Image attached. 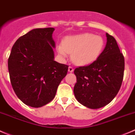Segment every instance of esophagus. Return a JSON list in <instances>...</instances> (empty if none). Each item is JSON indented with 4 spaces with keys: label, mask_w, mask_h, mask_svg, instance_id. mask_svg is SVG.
<instances>
[{
    "label": "esophagus",
    "mask_w": 135,
    "mask_h": 135,
    "mask_svg": "<svg viewBox=\"0 0 135 135\" xmlns=\"http://www.w3.org/2000/svg\"><path fill=\"white\" fill-rule=\"evenodd\" d=\"M68 71L70 72V73H71V72L73 71V68L71 67V66H69V68H68Z\"/></svg>",
    "instance_id": "esophagus-1"
}]
</instances>
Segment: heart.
<instances>
[{"label": "heart", "instance_id": "obj_1", "mask_svg": "<svg viewBox=\"0 0 135 135\" xmlns=\"http://www.w3.org/2000/svg\"><path fill=\"white\" fill-rule=\"evenodd\" d=\"M104 48V41L101 36L89 33L66 37L63 44L58 46V52L63 58L72 53L71 59L77 65H85L94 62Z\"/></svg>", "mask_w": 135, "mask_h": 135}]
</instances>
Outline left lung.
Segmentation results:
<instances>
[{
  "instance_id": "left-lung-1",
  "label": "left lung",
  "mask_w": 135,
  "mask_h": 135,
  "mask_svg": "<svg viewBox=\"0 0 135 135\" xmlns=\"http://www.w3.org/2000/svg\"><path fill=\"white\" fill-rule=\"evenodd\" d=\"M104 50L90 64L75 68L77 83L73 89L79 103L98 109L108 104L115 97L122 84L125 60L116 40L106 33Z\"/></svg>"
}]
</instances>
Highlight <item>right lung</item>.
<instances>
[{
	"mask_svg": "<svg viewBox=\"0 0 135 135\" xmlns=\"http://www.w3.org/2000/svg\"><path fill=\"white\" fill-rule=\"evenodd\" d=\"M54 28H38L20 37L8 60L10 82L17 97L25 104L39 108L51 102L68 65L54 60Z\"/></svg>",
	"mask_w": 135,
	"mask_h": 135,
	"instance_id": "right-lung-1",
	"label": "right lung"
}]
</instances>
